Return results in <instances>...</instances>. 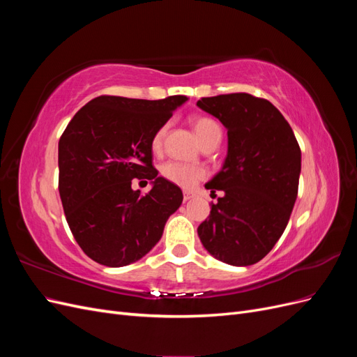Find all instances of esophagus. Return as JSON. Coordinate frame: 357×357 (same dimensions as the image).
<instances>
[{
    "label": "esophagus",
    "mask_w": 357,
    "mask_h": 357,
    "mask_svg": "<svg viewBox=\"0 0 357 357\" xmlns=\"http://www.w3.org/2000/svg\"><path fill=\"white\" fill-rule=\"evenodd\" d=\"M193 197H195V193L190 192V190H185V192H183V199H185V201H189V199H192Z\"/></svg>",
    "instance_id": "esophagus-1"
}]
</instances>
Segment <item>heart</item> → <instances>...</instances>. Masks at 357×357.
I'll return each instance as SVG.
<instances>
[{
	"mask_svg": "<svg viewBox=\"0 0 357 357\" xmlns=\"http://www.w3.org/2000/svg\"><path fill=\"white\" fill-rule=\"evenodd\" d=\"M190 123L201 143H205L214 132L220 131L219 125L215 123L211 117H207V116L192 117ZM165 131H167V125L160 126L155 132L152 138V149L155 152H158V150L162 147ZM160 176L180 188H192L195 183H198L199 180H202L205 176H207V169L197 164H185V162H178V160H168L160 167Z\"/></svg>",
	"mask_w": 357,
	"mask_h": 357,
	"instance_id": "heart-1",
	"label": "heart"
}]
</instances>
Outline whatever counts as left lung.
<instances>
[{
    "label": "left lung",
    "mask_w": 357,
    "mask_h": 357,
    "mask_svg": "<svg viewBox=\"0 0 357 357\" xmlns=\"http://www.w3.org/2000/svg\"><path fill=\"white\" fill-rule=\"evenodd\" d=\"M197 105L228 129V156L205 188L222 190L198 235L234 266L264 259L283 235L298 197L301 149L283 114L250 93L201 98Z\"/></svg>",
    "instance_id": "1"
}]
</instances>
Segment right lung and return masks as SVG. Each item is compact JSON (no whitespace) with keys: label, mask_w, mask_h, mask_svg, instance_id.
Masks as SVG:
<instances>
[{"label":"right lung","mask_w":357,"mask_h":357,"mask_svg":"<svg viewBox=\"0 0 357 357\" xmlns=\"http://www.w3.org/2000/svg\"><path fill=\"white\" fill-rule=\"evenodd\" d=\"M188 98L149 101L101 95L74 114L58 146L59 195L82 250L105 266H125L160 240L183 201L174 183L158 177L152 138ZM150 179L146 196L132 178Z\"/></svg>","instance_id":"add662e5"}]
</instances>
